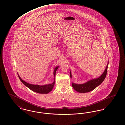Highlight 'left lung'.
<instances>
[{
  "mask_svg": "<svg viewBox=\"0 0 125 125\" xmlns=\"http://www.w3.org/2000/svg\"><path fill=\"white\" fill-rule=\"evenodd\" d=\"M108 65V62L105 67L104 72L102 74V75L99 78L92 79L91 80L87 81L85 83L81 84H78L74 83H72L73 87L75 91L80 93H88L94 90L98 86L100 85L105 80V78L107 74ZM70 76L71 79L72 76V73H71V71H70Z\"/></svg>",
  "mask_w": 125,
  "mask_h": 125,
  "instance_id": "obj_1",
  "label": "left lung"
}]
</instances>
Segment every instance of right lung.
Here are the masks:
<instances>
[{
  "instance_id": "1",
  "label": "right lung",
  "mask_w": 125,
  "mask_h": 125,
  "mask_svg": "<svg viewBox=\"0 0 125 125\" xmlns=\"http://www.w3.org/2000/svg\"><path fill=\"white\" fill-rule=\"evenodd\" d=\"M59 66H57L55 67L53 72V75L54 77V81L51 84H46V85H33L29 84L28 83L26 82L25 81L23 80L21 78H20V75L18 73V75L19 76V79H20L21 81L23 83V84L25 85L26 86H27L28 88H29L30 90L39 93V94H48L49 92H50L52 90L53 87L54 85L55 84V74H56V72L57 71V70L59 68Z\"/></svg>"
}]
</instances>
